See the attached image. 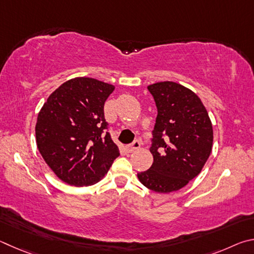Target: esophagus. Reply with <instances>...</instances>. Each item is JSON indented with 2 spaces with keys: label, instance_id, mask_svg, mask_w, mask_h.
I'll return each instance as SVG.
<instances>
[{
  "label": "esophagus",
  "instance_id": "1",
  "mask_svg": "<svg viewBox=\"0 0 254 254\" xmlns=\"http://www.w3.org/2000/svg\"><path fill=\"white\" fill-rule=\"evenodd\" d=\"M139 146H140L139 141H138V140H135L132 144L127 145V146H126V149H127L128 153H132V152H135L136 149H138Z\"/></svg>",
  "mask_w": 254,
  "mask_h": 254
}]
</instances>
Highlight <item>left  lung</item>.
I'll return each instance as SVG.
<instances>
[{
	"label": "left lung",
	"mask_w": 254,
	"mask_h": 254,
	"mask_svg": "<svg viewBox=\"0 0 254 254\" xmlns=\"http://www.w3.org/2000/svg\"><path fill=\"white\" fill-rule=\"evenodd\" d=\"M157 107L149 170L137 174L157 193L179 190L196 177L212 152L213 127L196 93L173 81L147 87Z\"/></svg>",
	"instance_id": "8db88e82"
}]
</instances>
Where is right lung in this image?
<instances>
[{
	"instance_id": "1",
	"label": "right lung",
	"mask_w": 254,
	"mask_h": 254,
	"mask_svg": "<svg viewBox=\"0 0 254 254\" xmlns=\"http://www.w3.org/2000/svg\"><path fill=\"white\" fill-rule=\"evenodd\" d=\"M113 84L87 77L70 79L44 102L35 125L40 154L57 177L72 186L99 182L119 156L107 130L104 105Z\"/></svg>"
}]
</instances>
